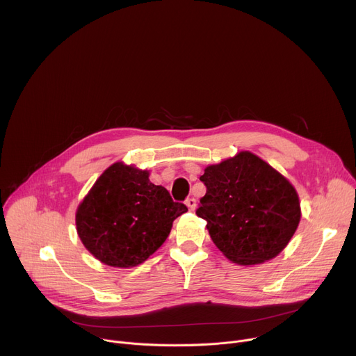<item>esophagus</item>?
I'll return each mask as SVG.
<instances>
[{
  "label": "esophagus",
  "mask_w": 356,
  "mask_h": 356,
  "mask_svg": "<svg viewBox=\"0 0 356 356\" xmlns=\"http://www.w3.org/2000/svg\"><path fill=\"white\" fill-rule=\"evenodd\" d=\"M186 206L188 207V210H190V211H194V210H195V207H197V201H195V198H193V197L187 198V200H186Z\"/></svg>",
  "instance_id": "1"
}]
</instances>
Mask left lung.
I'll list each match as a JSON object with an SVG mask.
<instances>
[{"label":"left lung","instance_id":"left-lung-1","mask_svg":"<svg viewBox=\"0 0 356 356\" xmlns=\"http://www.w3.org/2000/svg\"><path fill=\"white\" fill-rule=\"evenodd\" d=\"M207 193L195 214L222 255L249 266L276 258L294 235L300 200L293 184L249 150L204 169Z\"/></svg>","mask_w":356,"mask_h":356}]
</instances>
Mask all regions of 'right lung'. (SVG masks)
<instances>
[{"label":"right lung","mask_w":356,"mask_h":356,"mask_svg":"<svg viewBox=\"0 0 356 356\" xmlns=\"http://www.w3.org/2000/svg\"><path fill=\"white\" fill-rule=\"evenodd\" d=\"M187 207L150 183L149 172L115 162L76 211V229L91 255L113 268H134L155 253Z\"/></svg>","instance_id":"1"}]
</instances>
